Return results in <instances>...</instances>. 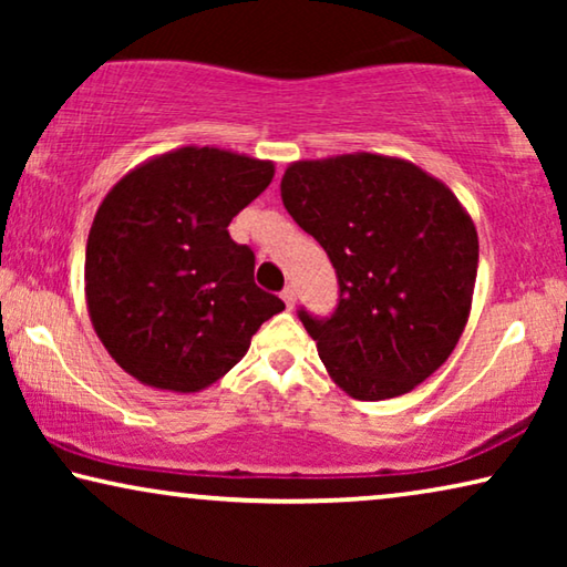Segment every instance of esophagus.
Listing matches in <instances>:
<instances>
[{
    "instance_id": "obj_1",
    "label": "esophagus",
    "mask_w": 567,
    "mask_h": 567,
    "mask_svg": "<svg viewBox=\"0 0 567 567\" xmlns=\"http://www.w3.org/2000/svg\"><path fill=\"white\" fill-rule=\"evenodd\" d=\"M281 299H284L286 309H293V305H297V291H293L291 286H286V289L281 291Z\"/></svg>"
}]
</instances>
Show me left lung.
Instances as JSON below:
<instances>
[{
  "mask_svg": "<svg viewBox=\"0 0 567 567\" xmlns=\"http://www.w3.org/2000/svg\"><path fill=\"white\" fill-rule=\"evenodd\" d=\"M281 198L338 274L336 315L299 312L332 382L369 402L413 392L470 320L480 245L467 208L413 162L371 152L291 162Z\"/></svg>",
  "mask_w": 567,
  "mask_h": 567,
  "instance_id": "obj_1",
  "label": "left lung"
}]
</instances>
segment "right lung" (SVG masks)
I'll use <instances>...</instances> for the list:
<instances>
[{
    "mask_svg": "<svg viewBox=\"0 0 567 567\" xmlns=\"http://www.w3.org/2000/svg\"><path fill=\"white\" fill-rule=\"evenodd\" d=\"M274 162L181 146L107 190L84 252V297L113 361L146 386L200 392L286 307L255 286V255L229 221L274 181Z\"/></svg>",
    "mask_w": 567,
    "mask_h": 567,
    "instance_id": "1",
    "label": "right lung"
}]
</instances>
